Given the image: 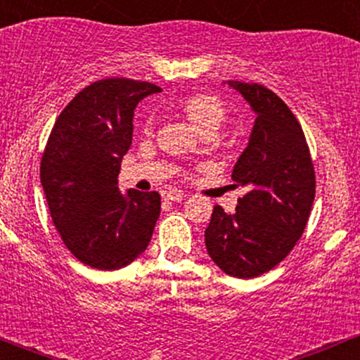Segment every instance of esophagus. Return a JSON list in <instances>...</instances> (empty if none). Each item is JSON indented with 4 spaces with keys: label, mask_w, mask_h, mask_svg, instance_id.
<instances>
[{
    "label": "esophagus",
    "mask_w": 360,
    "mask_h": 360,
    "mask_svg": "<svg viewBox=\"0 0 360 360\" xmlns=\"http://www.w3.org/2000/svg\"><path fill=\"white\" fill-rule=\"evenodd\" d=\"M162 198L166 201H181L186 198V193L179 191V189H167V191L162 193Z\"/></svg>",
    "instance_id": "obj_1"
}]
</instances>
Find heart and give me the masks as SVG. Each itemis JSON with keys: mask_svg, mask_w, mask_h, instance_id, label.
I'll use <instances>...</instances> for the list:
<instances>
[{"mask_svg": "<svg viewBox=\"0 0 360 360\" xmlns=\"http://www.w3.org/2000/svg\"><path fill=\"white\" fill-rule=\"evenodd\" d=\"M181 110L200 131L210 130V128L217 130L225 118V108H223L221 101L212 94H191L181 103ZM150 128L152 118H148L146 130H150Z\"/></svg>", "mask_w": 360, "mask_h": 360, "instance_id": "obj_1", "label": "heart"}]
</instances>
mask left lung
<instances>
[{
    "label": "left lung",
    "mask_w": 360,
    "mask_h": 360,
    "mask_svg": "<svg viewBox=\"0 0 360 360\" xmlns=\"http://www.w3.org/2000/svg\"><path fill=\"white\" fill-rule=\"evenodd\" d=\"M255 113L232 179L247 193L235 213L214 206L205 230L210 257L225 274L250 279L271 271L300 237L315 200V171L301 125L276 93L260 84L226 81Z\"/></svg>",
    "instance_id": "obj_1"
}]
</instances>
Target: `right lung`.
I'll return each mask as SVG.
<instances>
[{"mask_svg": "<svg viewBox=\"0 0 360 360\" xmlns=\"http://www.w3.org/2000/svg\"><path fill=\"white\" fill-rule=\"evenodd\" d=\"M150 82L111 77L74 96L53 125L40 164L57 232L77 260L100 271L122 269L147 249L160 194L118 188L131 146L134 110L159 93Z\"/></svg>", "mask_w": 360, "mask_h": 360, "instance_id": "right-lung-1", "label": "right lung"}]
</instances>
